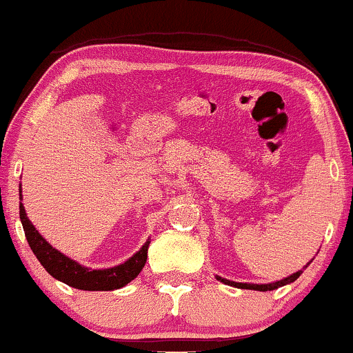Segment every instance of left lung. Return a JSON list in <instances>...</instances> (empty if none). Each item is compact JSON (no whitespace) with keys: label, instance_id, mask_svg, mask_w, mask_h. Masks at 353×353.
Returning a JSON list of instances; mask_svg holds the SVG:
<instances>
[{"label":"left lung","instance_id":"left-lung-1","mask_svg":"<svg viewBox=\"0 0 353 353\" xmlns=\"http://www.w3.org/2000/svg\"><path fill=\"white\" fill-rule=\"evenodd\" d=\"M307 265H308V263H307ZM300 275H302V270L292 273L290 276H287V279H283V280H279V282H273V283H260V285H259V283H239V282H230V280L221 279V276H216V279H219L220 282H223V283H227V285H232V287H236V288H247V290L267 292V290H275V288L283 287V285L295 282V280L299 279Z\"/></svg>","mask_w":353,"mask_h":353}]
</instances>
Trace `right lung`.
Returning a JSON list of instances; mask_svg holds the SVG:
<instances>
[{
  "mask_svg": "<svg viewBox=\"0 0 353 353\" xmlns=\"http://www.w3.org/2000/svg\"><path fill=\"white\" fill-rule=\"evenodd\" d=\"M19 200H21V185H19ZM19 219H21L23 230H25L30 248L37 255L39 263L45 267V270L53 279L70 285L73 288H78V290H117V288L125 287L126 283L137 279L138 273L143 270L146 263L150 241H146L143 247L134 253L132 259L126 260L125 263L117 265V267L112 268H103V270H91V268L83 267V265L77 263L66 255H63L57 248L51 247L48 241L39 235L34 225L28 220L25 207H23L21 201H19Z\"/></svg>",
  "mask_w": 353,
  "mask_h": 353,
  "instance_id": "1",
  "label": "right lung"
}]
</instances>
